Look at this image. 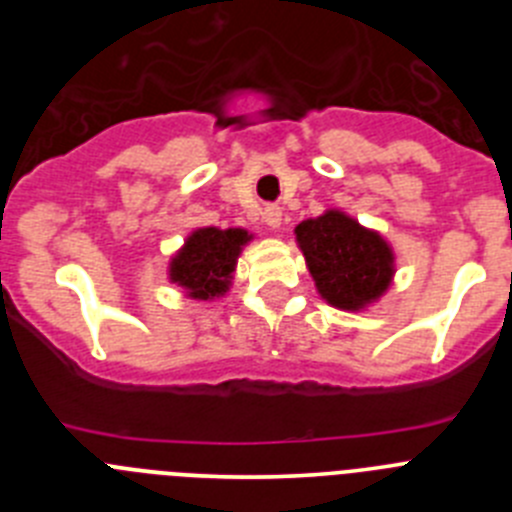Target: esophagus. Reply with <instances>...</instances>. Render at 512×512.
<instances>
[{"instance_id":"34e87169","label":"esophagus","mask_w":512,"mask_h":512,"mask_svg":"<svg viewBox=\"0 0 512 512\" xmlns=\"http://www.w3.org/2000/svg\"><path fill=\"white\" fill-rule=\"evenodd\" d=\"M264 223L269 225V228L277 230L279 225H282V207H277V205L264 207Z\"/></svg>"}]
</instances>
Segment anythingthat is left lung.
I'll return each mask as SVG.
<instances>
[{
	"instance_id": "obj_1",
	"label": "left lung",
	"mask_w": 512,
	"mask_h": 512,
	"mask_svg": "<svg viewBox=\"0 0 512 512\" xmlns=\"http://www.w3.org/2000/svg\"><path fill=\"white\" fill-rule=\"evenodd\" d=\"M295 235L315 287L328 305L364 310L390 289L395 277L392 246L346 212L328 210L302 220Z\"/></svg>"
}]
</instances>
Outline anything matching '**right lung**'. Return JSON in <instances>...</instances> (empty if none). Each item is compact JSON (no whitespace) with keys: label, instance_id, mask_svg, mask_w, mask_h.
Wrapping results in <instances>:
<instances>
[{"label":"right lung","instance_id":"right-lung-1","mask_svg":"<svg viewBox=\"0 0 512 512\" xmlns=\"http://www.w3.org/2000/svg\"><path fill=\"white\" fill-rule=\"evenodd\" d=\"M253 235L243 228H197L169 264V279L192 300H215L230 289L235 264Z\"/></svg>","mask_w":512,"mask_h":512}]
</instances>
